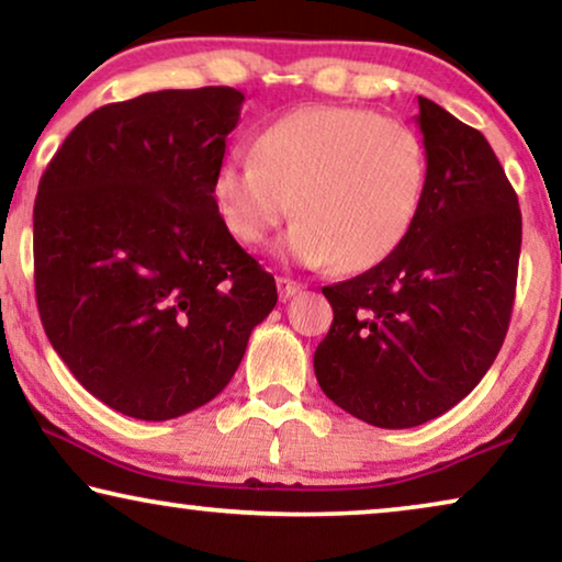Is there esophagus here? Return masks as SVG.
<instances>
[{"label": "esophagus", "mask_w": 562, "mask_h": 562, "mask_svg": "<svg viewBox=\"0 0 562 562\" xmlns=\"http://www.w3.org/2000/svg\"><path fill=\"white\" fill-rule=\"evenodd\" d=\"M276 286H279V296L283 299V302H286V299H291V296H296L299 291L304 289L302 283L289 279V276H279V279H276Z\"/></svg>", "instance_id": "34e87169"}]
</instances>
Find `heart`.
Wrapping results in <instances>:
<instances>
[{"label": "heart", "mask_w": 562, "mask_h": 562, "mask_svg": "<svg viewBox=\"0 0 562 562\" xmlns=\"http://www.w3.org/2000/svg\"><path fill=\"white\" fill-rule=\"evenodd\" d=\"M429 156L409 122L345 104L283 114L252 143V160H225L212 196L229 235L260 245L291 202L299 222L281 252L296 263L366 271L412 233Z\"/></svg>", "instance_id": "heart-1"}]
</instances>
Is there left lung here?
Returning a JSON list of instances; mask_svg holds the SVG:
<instances>
[{"mask_svg":"<svg viewBox=\"0 0 562 562\" xmlns=\"http://www.w3.org/2000/svg\"><path fill=\"white\" fill-rule=\"evenodd\" d=\"M429 176L386 260L322 289L335 319L314 352L325 394L383 429L425 425L479 386L514 310L521 212L486 137L419 97Z\"/></svg>","mask_w":562,"mask_h":562,"instance_id":"left-lung-1","label":"left lung"}]
</instances>
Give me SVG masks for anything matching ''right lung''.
Here are the masks:
<instances>
[{
	"instance_id": "right-lung-1",
	"label": "right lung",
	"mask_w": 562,
	"mask_h": 562,
	"mask_svg": "<svg viewBox=\"0 0 562 562\" xmlns=\"http://www.w3.org/2000/svg\"><path fill=\"white\" fill-rule=\"evenodd\" d=\"M243 91H150L99 106L45 168L35 299L68 371L114 412L164 422L212 402L279 302L212 196Z\"/></svg>"
}]
</instances>
